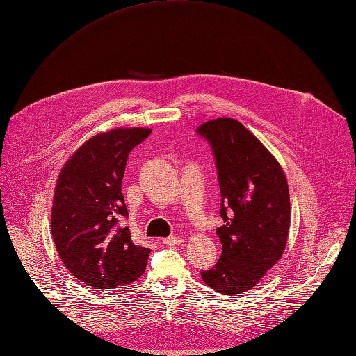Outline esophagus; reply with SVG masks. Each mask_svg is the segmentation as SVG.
Returning a JSON list of instances; mask_svg holds the SVG:
<instances>
[{
    "instance_id": "obj_1",
    "label": "esophagus",
    "mask_w": 356,
    "mask_h": 356,
    "mask_svg": "<svg viewBox=\"0 0 356 356\" xmlns=\"http://www.w3.org/2000/svg\"><path fill=\"white\" fill-rule=\"evenodd\" d=\"M163 241H164V244H167V245H179V244H181L183 240H181L180 237L175 236V237H167V238H164Z\"/></svg>"
}]
</instances>
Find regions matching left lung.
I'll list each match as a JSON object with an SVG mask.
<instances>
[{"instance_id":"obj_1","label":"left lung","mask_w":356,"mask_h":356,"mask_svg":"<svg viewBox=\"0 0 356 356\" xmlns=\"http://www.w3.org/2000/svg\"><path fill=\"white\" fill-rule=\"evenodd\" d=\"M196 134L212 148L224 220L216 228L221 257L200 276L224 296L245 293L285 250L291 213L286 177L272 154L236 119L209 120Z\"/></svg>"}]
</instances>
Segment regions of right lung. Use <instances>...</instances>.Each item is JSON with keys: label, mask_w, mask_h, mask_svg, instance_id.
Masks as SVG:
<instances>
[{"label": "right lung", "mask_w": 356, "mask_h": 356, "mask_svg": "<svg viewBox=\"0 0 356 356\" xmlns=\"http://www.w3.org/2000/svg\"><path fill=\"white\" fill-rule=\"evenodd\" d=\"M151 129L119 128L88 140L59 175L52 237L68 270L96 289H118L140 277L149 249L131 240L122 179L129 152Z\"/></svg>", "instance_id": "obj_1"}]
</instances>
